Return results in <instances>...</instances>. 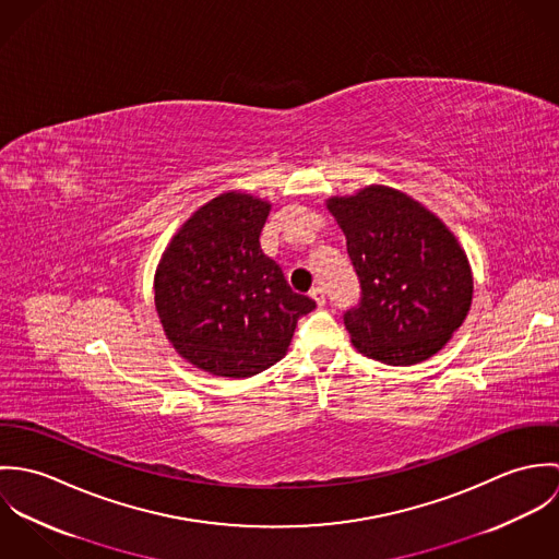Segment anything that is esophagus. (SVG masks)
I'll return each instance as SVG.
<instances>
[{
  "label": "esophagus",
  "mask_w": 559,
  "mask_h": 559,
  "mask_svg": "<svg viewBox=\"0 0 559 559\" xmlns=\"http://www.w3.org/2000/svg\"><path fill=\"white\" fill-rule=\"evenodd\" d=\"M310 297L317 301V306H319V308H322V306H324V301H326V297H324V288H320V286L310 290Z\"/></svg>",
  "instance_id": "obj_1"
}]
</instances>
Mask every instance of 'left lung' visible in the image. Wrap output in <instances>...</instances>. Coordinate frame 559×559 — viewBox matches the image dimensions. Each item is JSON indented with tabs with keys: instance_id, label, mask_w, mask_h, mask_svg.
Masks as SVG:
<instances>
[{
	"instance_id": "left-lung-1",
	"label": "left lung",
	"mask_w": 559,
	"mask_h": 559,
	"mask_svg": "<svg viewBox=\"0 0 559 559\" xmlns=\"http://www.w3.org/2000/svg\"><path fill=\"white\" fill-rule=\"evenodd\" d=\"M359 277V304L344 312L355 348L388 366L439 353L467 319L469 260L445 224L406 193L370 185L329 198Z\"/></svg>"
}]
</instances>
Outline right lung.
Listing matches in <instances>:
<instances>
[{
	"mask_svg": "<svg viewBox=\"0 0 559 559\" xmlns=\"http://www.w3.org/2000/svg\"><path fill=\"white\" fill-rule=\"evenodd\" d=\"M269 211L249 193H222L182 224L160 258L163 331L180 357L215 377L245 379L280 361L297 320L317 308L260 249Z\"/></svg>",
	"mask_w": 559,
	"mask_h": 559,
	"instance_id": "right-lung-1",
	"label": "right lung"
}]
</instances>
